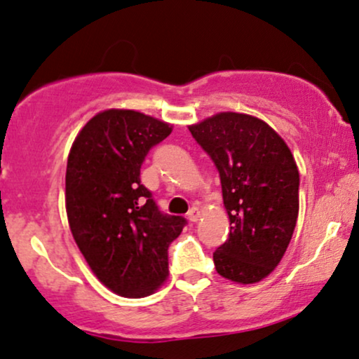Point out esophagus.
Segmentation results:
<instances>
[{"instance_id": "esophagus-1", "label": "esophagus", "mask_w": 359, "mask_h": 359, "mask_svg": "<svg viewBox=\"0 0 359 359\" xmlns=\"http://www.w3.org/2000/svg\"><path fill=\"white\" fill-rule=\"evenodd\" d=\"M198 217H201V210H198L197 207L190 208L189 213H187V219H189L190 222H197V220H198Z\"/></svg>"}]
</instances>
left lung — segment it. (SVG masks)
Masks as SVG:
<instances>
[{"label":"left lung","instance_id":"obj_1","mask_svg":"<svg viewBox=\"0 0 359 359\" xmlns=\"http://www.w3.org/2000/svg\"><path fill=\"white\" fill-rule=\"evenodd\" d=\"M220 175L230 233L213 252L217 273L257 283L278 265L298 219L300 174L285 140L258 117L220 112L189 126Z\"/></svg>","mask_w":359,"mask_h":359}]
</instances>
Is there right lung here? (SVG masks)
I'll return each mask as SVG.
<instances>
[{
	"label": "right lung",
	"instance_id": "add662e5",
	"mask_svg": "<svg viewBox=\"0 0 359 359\" xmlns=\"http://www.w3.org/2000/svg\"><path fill=\"white\" fill-rule=\"evenodd\" d=\"M172 126L130 109H107L86 124L66 169L72 237L94 275L127 298L152 294L169 276V245L187 224L158 210L140 184L149 151Z\"/></svg>",
	"mask_w": 359,
	"mask_h": 359
}]
</instances>
